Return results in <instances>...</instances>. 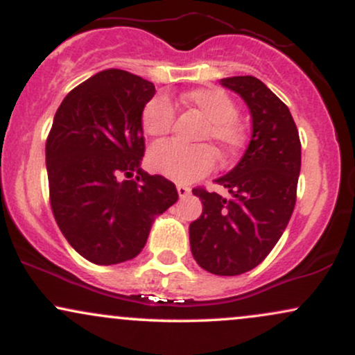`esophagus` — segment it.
Returning a JSON list of instances; mask_svg holds the SVG:
<instances>
[{
    "label": "esophagus",
    "mask_w": 355,
    "mask_h": 355,
    "mask_svg": "<svg viewBox=\"0 0 355 355\" xmlns=\"http://www.w3.org/2000/svg\"><path fill=\"white\" fill-rule=\"evenodd\" d=\"M177 191H178V197L185 198V197H189L191 190L187 185H177Z\"/></svg>",
    "instance_id": "obj_1"
}]
</instances>
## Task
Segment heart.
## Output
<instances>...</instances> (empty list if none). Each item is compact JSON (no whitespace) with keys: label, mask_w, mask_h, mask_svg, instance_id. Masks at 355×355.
Wrapping results in <instances>:
<instances>
[{"label":"heart","mask_w":355,"mask_h":355,"mask_svg":"<svg viewBox=\"0 0 355 355\" xmlns=\"http://www.w3.org/2000/svg\"><path fill=\"white\" fill-rule=\"evenodd\" d=\"M182 101L205 118L200 140H209L223 162L237 157L245 144V132L237 121V107L218 88H197L182 95ZM175 118L173 105L164 95L153 96L141 112V126L150 137H164ZM148 164L157 173L178 183H190L211 172L215 153L209 145L185 146L177 141H160L148 152Z\"/></svg>","instance_id":"obj_1"}]
</instances>
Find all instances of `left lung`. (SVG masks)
Wrapping results in <instances>:
<instances>
[{
	"instance_id": "obj_1",
	"label": "left lung",
	"mask_w": 355,
	"mask_h": 355,
	"mask_svg": "<svg viewBox=\"0 0 355 355\" xmlns=\"http://www.w3.org/2000/svg\"><path fill=\"white\" fill-rule=\"evenodd\" d=\"M220 83L245 101L252 138L229 173L217 178L229 197L193 189L202 215L190 223V248L197 263L215 275H240L270 254L295 207L300 140L294 118L275 93L255 76Z\"/></svg>"
}]
</instances>
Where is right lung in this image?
Wrapping results in <instances>:
<instances>
[{
	"mask_svg": "<svg viewBox=\"0 0 355 355\" xmlns=\"http://www.w3.org/2000/svg\"><path fill=\"white\" fill-rule=\"evenodd\" d=\"M153 95V83L110 68L73 88L53 118L46 140L53 215L68 243L96 266L137 257L155 218L178 200L172 182L140 168L141 112ZM133 171L136 180L128 181Z\"/></svg>",
	"mask_w": 355,
	"mask_h": 355,
	"instance_id": "obj_1",
	"label": "right lung"
}]
</instances>
